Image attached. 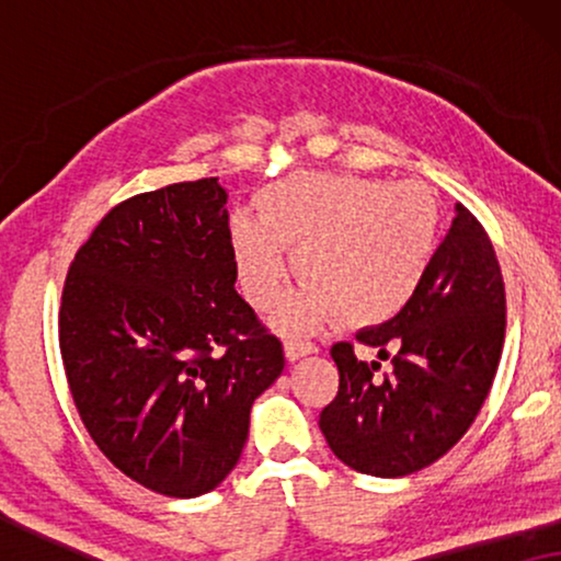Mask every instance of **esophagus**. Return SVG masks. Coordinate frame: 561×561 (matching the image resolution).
Listing matches in <instances>:
<instances>
[{
  "label": "esophagus",
  "instance_id": "1",
  "mask_svg": "<svg viewBox=\"0 0 561 561\" xmlns=\"http://www.w3.org/2000/svg\"><path fill=\"white\" fill-rule=\"evenodd\" d=\"M283 350H286V357L288 359H298V357H306V355H313V352H319V347L313 342H301V340H286L283 344Z\"/></svg>",
  "mask_w": 561,
  "mask_h": 561
}]
</instances>
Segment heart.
<instances>
[{"label":"heart","mask_w":561,"mask_h":561,"mask_svg":"<svg viewBox=\"0 0 561 561\" xmlns=\"http://www.w3.org/2000/svg\"><path fill=\"white\" fill-rule=\"evenodd\" d=\"M442 209L419 181L296 173L255 198V219L234 217L229 242L237 283L257 311L278 304L294 252L304 286L283 306L290 332L334 317L347 327L393 319L419 294L436 244Z\"/></svg>","instance_id":"b5f03b06"}]
</instances>
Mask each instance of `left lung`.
Listing matches in <instances>:
<instances>
[{
  "label": "left lung",
  "instance_id": "1",
  "mask_svg": "<svg viewBox=\"0 0 561 561\" xmlns=\"http://www.w3.org/2000/svg\"><path fill=\"white\" fill-rule=\"evenodd\" d=\"M436 248L419 294L357 342L390 359L365 363L336 342L340 390L321 411L329 447L352 470L403 478L447 455L478 416L505 340V288L493 242L467 206Z\"/></svg>",
  "mask_w": 561,
  "mask_h": 561
}]
</instances>
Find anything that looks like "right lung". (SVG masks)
I'll return each instance as SVG.
<instances>
[{
	"label": "right lung",
	"mask_w": 561,
	"mask_h": 561,
	"mask_svg": "<svg viewBox=\"0 0 561 561\" xmlns=\"http://www.w3.org/2000/svg\"><path fill=\"white\" fill-rule=\"evenodd\" d=\"M217 179L114 206L66 273L58 344L73 405L102 455L168 497L232 472L283 344L234 290Z\"/></svg>",
	"instance_id": "1"
}]
</instances>
